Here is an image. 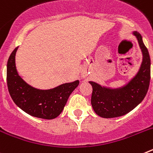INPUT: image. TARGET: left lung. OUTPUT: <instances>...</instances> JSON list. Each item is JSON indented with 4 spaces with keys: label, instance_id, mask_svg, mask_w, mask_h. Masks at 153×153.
I'll use <instances>...</instances> for the list:
<instances>
[{
    "label": "left lung",
    "instance_id": "left-lung-1",
    "mask_svg": "<svg viewBox=\"0 0 153 153\" xmlns=\"http://www.w3.org/2000/svg\"><path fill=\"white\" fill-rule=\"evenodd\" d=\"M133 34L136 36L143 53V62L136 76L126 86L118 89L102 87L90 81L93 87L92 106L95 113L102 118H115L129 113L143 100L148 92L150 82V56L141 34L136 31Z\"/></svg>",
    "mask_w": 153,
    "mask_h": 153
}]
</instances>
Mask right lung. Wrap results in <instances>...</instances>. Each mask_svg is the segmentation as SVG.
Wrapping results in <instances>:
<instances>
[{
    "mask_svg": "<svg viewBox=\"0 0 153 153\" xmlns=\"http://www.w3.org/2000/svg\"><path fill=\"white\" fill-rule=\"evenodd\" d=\"M13 50L7 64V83L12 100L18 107L34 117L52 120L63 111L67 100L79 85V80L56 86L51 90H37L26 83L18 75Z\"/></svg>",
    "mask_w": 153,
    "mask_h": 153,
    "instance_id": "add662e5",
    "label": "right lung"
}]
</instances>
